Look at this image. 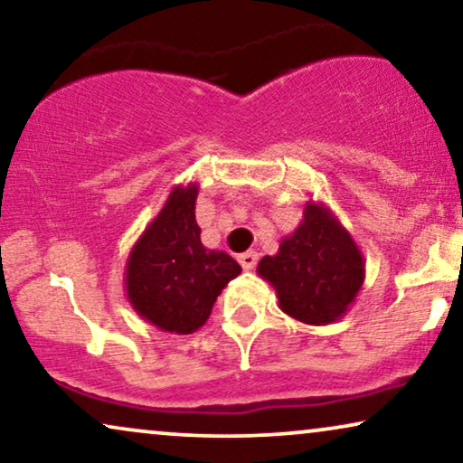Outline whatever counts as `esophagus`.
<instances>
[{
  "instance_id": "34e87169",
  "label": "esophagus",
  "mask_w": 463,
  "mask_h": 463,
  "mask_svg": "<svg viewBox=\"0 0 463 463\" xmlns=\"http://www.w3.org/2000/svg\"><path fill=\"white\" fill-rule=\"evenodd\" d=\"M257 261H259V255L255 250H246L242 255H238V263L242 265L244 269H252L257 265Z\"/></svg>"
}]
</instances>
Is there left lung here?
I'll list each match as a JSON object with an SVG mask.
<instances>
[{
  "mask_svg": "<svg viewBox=\"0 0 463 463\" xmlns=\"http://www.w3.org/2000/svg\"><path fill=\"white\" fill-rule=\"evenodd\" d=\"M257 274L276 290L284 314L303 325L339 320L364 284V257L331 208L309 200L303 219L284 236L276 255H265Z\"/></svg>",
  "mask_w": 463,
  "mask_h": 463,
  "instance_id": "left-lung-1",
  "label": "left lung"
}]
</instances>
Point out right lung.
Returning a JSON list of instances; mask_svg holds the SVG:
<instances>
[{"label":"right lung","mask_w":463,"mask_h":463,"mask_svg":"<svg viewBox=\"0 0 463 463\" xmlns=\"http://www.w3.org/2000/svg\"><path fill=\"white\" fill-rule=\"evenodd\" d=\"M198 189V183L176 185L126 261L124 287L130 306L166 333L198 331L221 290L242 271L227 252L202 244L195 223Z\"/></svg>","instance_id":"right-lung-1"}]
</instances>
